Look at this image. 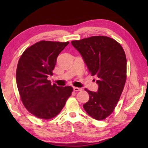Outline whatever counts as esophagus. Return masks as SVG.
<instances>
[{
    "label": "esophagus",
    "instance_id": "34e87169",
    "mask_svg": "<svg viewBox=\"0 0 148 148\" xmlns=\"http://www.w3.org/2000/svg\"><path fill=\"white\" fill-rule=\"evenodd\" d=\"M73 90L75 92H79V91H82V89L79 88H77V87H73Z\"/></svg>",
    "mask_w": 148,
    "mask_h": 148
}]
</instances>
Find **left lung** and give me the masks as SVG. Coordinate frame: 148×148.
Returning a JSON list of instances; mask_svg holds the SVG:
<instances>
[{
	"label": "left lung",
	"mask_w": 148,
	"mask_h": 148,
	"mask_svg": "<svg viewBox=\"0 0 148 148\" xmlns=\"http://www.w3.org/2000/svg\"><path fill=\"white\" fill-rule=\"evenodd\" d=\"M92 76L98 77V92L87 89L90 99L84 104L86 112L96 120L107 118L114 111L127 77V58L121 44L107 36H96L71 42Z\"/></svg>",
	"instance_id": "left-lung-1"
}]
</instances>
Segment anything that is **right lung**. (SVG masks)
Masks as SVG:
<instances>
[{"label":"right lung","instance_id":"obj_1","mask_svg":"<svg viewBox=\"0 0 148 148\" xmlns=\"http://www.w3.org/2000/svg\"><path fill=\"white\" fill-rule=\"evenodd\" d=\"M69 42L40 41L27 48L20 57L16 82L25 108L39 119H50L59 113L71 96L73 88L51 85L58 54Z\"/></svg>","mask_w":148,"mask_h":148}]
</instances>
